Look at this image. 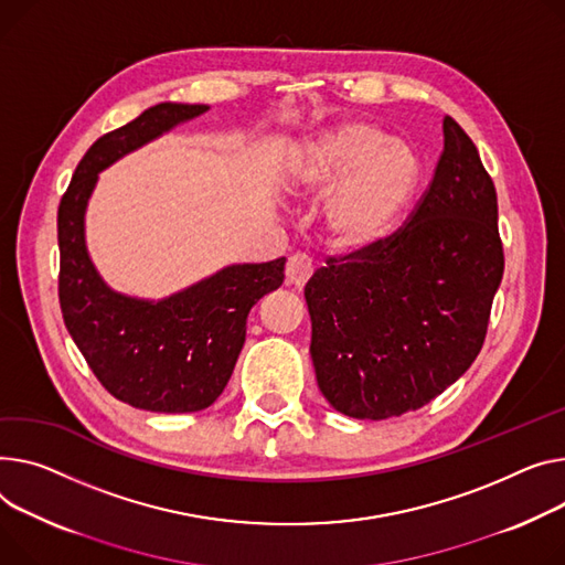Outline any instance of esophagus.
<instances>
[{"mask_svg":"<svg viewBox=\"0 0 565 565\" xmlns=\"http://www.w3.org/2000/svg\"><path fill=\"white\" fill-rule=\"evenodd\" d=\"M313 275V263L307 254H292L286 263V281L295 288H302Z\"/></svg>","mask_w":565,"mask_h":565,"instance_id":"obj_1","label":"esophagus"}]
</instances>
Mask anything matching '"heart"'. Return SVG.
Here are the masks:
<instances>
[{"label": "heart", "instance_id": "heart-1", "mask_svg": "<svg viewBox=\"0 0 565 565\" xmlns=\"http://www.w3.org/2000/svg\"><path fill=\"white\" fill-rule=\"evenodd\" d=\"M299 181L313 198L333 191L322 209L327 241L365 249L391 232L418 181V163L380 127L345 122L309 145Z\"/></svg>", "mask_w": 565, "mask_h": 565}]
</instances>
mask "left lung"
I'll return each instance as SVG.
<instances>
[{"instance_id":"left-lung-1","label":"left lung","mask_w":565,"mask_h":565,"mask_svg":"<svg viewBox=\"0 0 565 565\" xmlns=\"http://www.w3.org/2000/svg\"><path fill=\"white\" fill-rule=\"evenodd\" d=\"M445 147L416 209L365 249L327 256L305 288L327 402L359 420L418 411L477 359L504 275L498 193L470 136Z\"/></svg>"}]
</instances>
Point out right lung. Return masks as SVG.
Wrapping results in <instances>:
<instances>
[{
  "mask_svg": "<svg viewBox=\"0 0 565 565\" xmlns=\"http://www.w3.org/2000/svg\"><path fill=\"white\" fill-rule=\"evenodd\" d=\"M206 104L163 102L97 138L58 204V302L65 327L97 382L120 402L157 413L211 406L245 343L249 309L284 284L286 258L232 266L163 302L113 292L84 243V211L97 172Z\"/></svg>",
  "mask_w": 565,
  "mask_h": 565,
  "instance_id": "1",
  "label": "right lung"
}]
</instances>
